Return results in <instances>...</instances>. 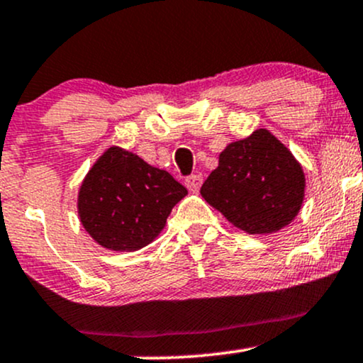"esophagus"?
<instances>
[{
    "mask_svg": "<svg viewBox=\"0 0 363 363\" xmlns=\"http://www.w3.org/2000/svg\"><path fill=\"white\" fill-rule=\"evenodd\" d=\"M185 185L190 192H197L202 185V174H190L185 180Z\"/></svg>",
    "mask_w": 363,
    "mask_h": 363,
    "instance_id": "1",
    "label": "esophagus"
}]
</instances>
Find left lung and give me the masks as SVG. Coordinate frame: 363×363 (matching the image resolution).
I'll return each mask as SVG.
<instances>
[{
    "mask_svg": "<svg viewBox=\"0 0 363 363\" xmlns=\"http://www.w3.org/2000/svg\"><path fill=\"white\" fill-rule=\"evenodd\" d=\"M201 194L237 228L272 233L289 225L301 209L305 173L270 131L256 130L221 152Z\"/></svg>",
    "mask_w": 363,
    "mask_h": 363,
    "instance_id": "8db88e82",
    "label": "left lung"
}]
</instances>
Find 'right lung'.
<instances>
[{"instance_id": "1", "label": "right lung", "mask_w": 363, "mask_h": 363, "mask_svg": "<svg viewBox=\"0 0 363 363\" xmlns=\"http://www.w3.org/2000/svg\"><path fill=\"white\" fill-rule=\"evenodd\" d=\"M186 189L164 169L111 147L93 164L77 197L83 227L102 247L138 251L164 228Z\"/></svg>"}]
</instances>
